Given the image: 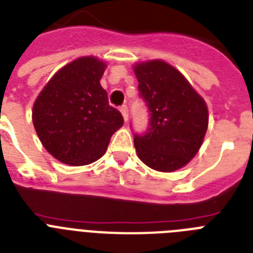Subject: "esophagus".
<instances>
[{"instance_id":"obj_1","label":"esophagus","mask_w":253,"mask_h":253,"mask_svg":"<svg viewBox=\"0 0 253 253\" xmlns=\"http://www.w3.org/2000/svg\"><path fill=\"white\" fill-rule=\"evenodd\" d=\"M120 110H121V113H122L125 122H127V120H128V108H127V105H122L120 108Z\"/></svg>"}]
</instances>
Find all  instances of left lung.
Masks as SVG:
<instances>
[{"label":"left lung","mask_w":253,"mask_h":253,"mask_svg":"<svg viewBox=\"0 0 253 253\" xmlns=\"http://www.w3.org/2000/svg\"><path fill=\"white\" fill-rule=\"evenodd\" d=\"M133 73L151 116L148 130L133 136L139 159L164 173L183 168L204 140L207 104L178 70L161 59L136 63Z\"/></svg>","instance_id":"8db88e82"}]
</instances>
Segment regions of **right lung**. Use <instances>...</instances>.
Returning <instances> with one entry per match:
<instances>
[{
	"label": "right lung",
	"instance_id": "add662e5",
	"mask_svg": "<svg viewBox=\"0 0 253 253\" xmlns=\"http://www.w3.org/2000/svg\"><path fill=\"white\" fill-rule=\"evenodd\" d=\"M106 65L82 57L57 71L36 98L32 121L44 148L73 166L92 164L106 152L123 117L109 105L100 84Z\"/></svg>",
	"mask_w": 253,
	"mask_h": 253
}]
</instances>
